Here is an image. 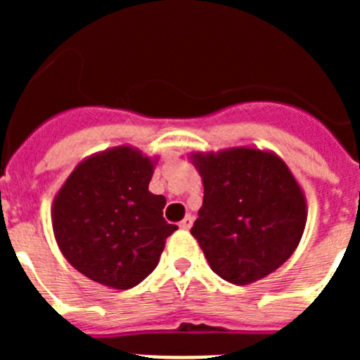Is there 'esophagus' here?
Here are the masks:
<instances>
[{"instance_id": "esophagus-1", "label": "esophagus", "mask_w": 360, "mask_h": 360, "mask_svg": "<svg viewBox=\"0 0 360 360\" xmlns=\"http://www.w3.org/2000/svg\"><path fill=\"white\" fill-rule=\"evenodd\" d=\"M193 219H195V218H193V216L187 214L186 218H184L182 221H180V224H178V227L184 229V231H187V229H191V225H193Z\"/></svg>"}]
</instances>
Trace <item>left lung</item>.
I'll use <instances>...</instances> for the list:
<instances>
[{"label":"left lung","instance_id":"obj_1","mask_svg":"<svg viewBox=\"0 0 360 360\" xmlns=\"http://www.w3.org/2000/svg\"><path fill=\"white\" fill-rule=\"evenodd\" d=\"M203 184L191 234L216 274L249 285L278 270L297 249L307 196L274 151L254 146L189 153Z\"/></svg>","mask_w":360,"mask_h":360}]
</instances>
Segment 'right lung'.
I'll list each match as a JSON object with an SVG mask.
<instances>
[{
	"mask_svg": "<svg viewBox=\"0 0 360 360\" xmlns=\"http://www.w3.org/2000/svg\"><path fill=\"white\" fill-rule=\"evenodd\" d=\"M157 162L128 144L104 149L79 162L53 196L57 247L91 281L128 290L158 265L178 227L162 216L164 196L149 191Z\"/></svg>",
	"mask_w": 360,
	"mask_h": 360,
	"instance_id": "right-lung-1",
	"label": "right lung"
}]
</instances>
